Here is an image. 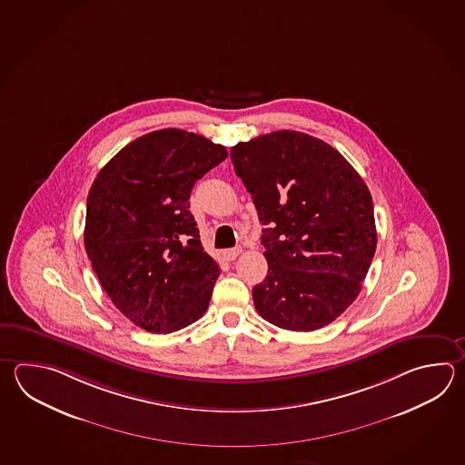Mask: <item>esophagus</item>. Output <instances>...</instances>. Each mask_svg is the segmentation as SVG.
I'll use <instances>...</instances> for the list:
<instances>
[{
	"label": "esophagus",
	"instance_id": "1",
	"mask_svg": "<svg viewBox=\"0 0 465 465\" xmlns=\"http://www.w3.org/2000/svg\"><path fill=\"white\" fill-rule=\"evenodd\" d=\"M240 253H242V248L240 247L228 248V250H223V252H222V255H223V258H225L227 262H233Z\"/></svg>",
	"mask_w": 465,
	"mask_h": 465
}]
</instances>
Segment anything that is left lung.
<instances>
[{"mask_svg": "<svg viewBox=\"0 0 465 465\" xmlns=\"http://www.w3.org/2000/svg\"><path fill=\"white\" fill-rule=\"evenodd\" d=\"M230 157L265 225L256 312L290 331L334 322L358 298L376 252L366 183L330 143L296 131L238 143Z\"/></svg>", "mask_w": 465, "mask_h": 465, "instance_id": "obj_1", "label": "left lung"}]
</instances>
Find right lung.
Returning <instances> with one entry per match:
<instances>
[{
    "mask_svg": "<svg viewBox=\"0 0 465 465\" xmlns=\"http://www.w3.org/2000/svg\"><path fill=\"white\" fill-rule=\"evenodd\" d=\"M227 155L203 135L162 129L127 143L93 182L85 253L115 308L145 331H179L209 308L220 268L189 199Z\"/></svg>",
    "mask_w": 465,
    "mask_h": 465,
    "instance_id": "obj_1",
    "label": "right lung"
}]
</instances>
